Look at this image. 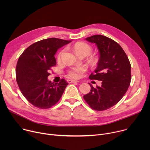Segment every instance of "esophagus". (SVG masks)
<instances>
[{
	"instance_id": "esophagus-1",
	"label": "esophagus",
	"mask_w": 150,
	"mask_h": 150,
	"mask_svg": "<svg viewBox=\"0 0 150 150\" xmlns=\"http://www.w3.org/2000/svg\"><path fill=\"white\" fill-rule=\"evenodd\" d=\"M68 81L69 83H72V82H79V81H76V80H75V79H68Z\"/></svg>"
}]
</instances>
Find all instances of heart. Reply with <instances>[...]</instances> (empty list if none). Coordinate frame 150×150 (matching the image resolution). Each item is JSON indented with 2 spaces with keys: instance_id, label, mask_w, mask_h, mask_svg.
<instances>
[{
  "instance_id": "obj_1",
  "label": "heart",
  "mask_w": 150,
  "mask_h": 150,
  "mask_svg": "<svg viewBox=\"0 0 150 150\" xmlns=\"http://www.w3.org/2000/svg\"><path fill=\"white\" fill-rule=\"evenodd\" d=\"M74 52L78 56H81L82 54L88 55L91 51V49L87 44L84 42H77L73 47ZM63 52H61L58 55V59L60 60ZM85 71V67H77L72 68L69 71V76L72 78H79L81 74H82Z\"/></svg>"
}]
</instances>
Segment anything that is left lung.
<instances>
[{"label": "left lung", "instance_id": "1", "mask_svg": "<svg viewBox=\"0 0 150 150\" xmlns=\"http://www.w3.org/2000/svg\"><path fill=\"white\" fill-rule=\"evenodd\" d=\"M85 40L97 47V67L89 78L101 81V85L94 88L88 83L91 90L83 98L93 109L105 110L117 104L127 90L131 80V63L121 46L112 39L95 35Z\"/></svg>", "mask_w": 150, "mask_h": 150}]
</instances>
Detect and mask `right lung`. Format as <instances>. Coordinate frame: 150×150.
<instances>
[{
    "mask_svg": "<svg viewBox=\"0 0 150 150\" xmlns=\"http://www.w3.org/2000/svg\"><path fill=\"white\" fill-rule=\"evenodd\" d=\"M71 41L57 38L42 40L30 46L19 57L16 67L17 83L23 96L37 108H50L68 85L64 79L53 83L48 76L50 68L56 64V52Z\"/></svg>",
    "mask_w": 150,
    "mask_h": 150,
    "instance_id": "add662e5",
    "label": "right lung"
}]
</instances>
